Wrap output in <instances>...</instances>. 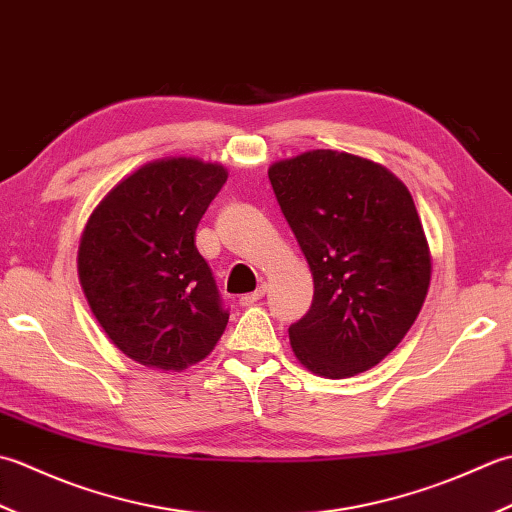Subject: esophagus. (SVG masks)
<instances>
[{
    "instance_id": "1",
    "label": "esophagus",
    "mask_w": 512,
    "mask_h": 512,
    "mask_svg": "<svg viewBox=\"0 0 512 512\" xmlns=\"http://www.w3.org/2000/svg\"><path fill=\"white\" fill-rule=\"evenodd\" d=\"M265 291H267V287H265V285H260L256 291H252V294H245V296H241V300H238V302H241L243 307H247V305H254V302H258L260 298L265 296Z\"/></svg>"
}]
</instances>
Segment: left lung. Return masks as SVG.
I'll list each match as a JSON object with an SVG mask.
<instances>
[{
  "label": "left lung",
  "mask_w": 512,
  "mask_h": 512,
  "mask_svg": "<svg viewBox=\"0 0 512 512\" xmlns=\"http://www.w3.org/2000/svg\"><path fill=\"white\" fill-rule=\"evenodd\" d=\"M280 210L314 274V300L289 327L296 358L325 378L375 367L424 305L431 256L415 203L382 165L314 150L269 168Z\"/></svg>",
  "instance_id": "left-lung-1"
}]
</instances>
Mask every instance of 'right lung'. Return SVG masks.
<instances>
[{"mask_svg":"<svg viewBox=\"0 0 512 512\" xmlns=\"http://www.w3.org/2000/svg\"><path fill=\"white\" fill-rule=\"evenodd\" d=\"M227 181L223 165L163 159L143 165L97 205L79 245V280L110 340L139 364L183 371L227 327L196 227Z\"/></svg>","mask_w":512,"mask_h":512,"instance_id":"1","label":"right lung"}]
</instances>
